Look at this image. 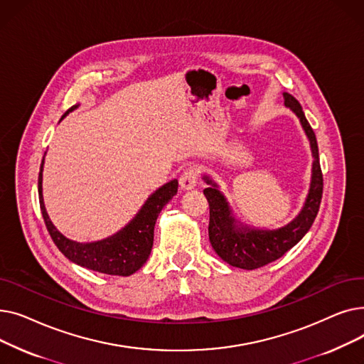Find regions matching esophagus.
Returning <instances> with one entry per match:
<instances>
[{
	"label": "esophagus",
	"instance_id": "obj_1",
	"mask_svg": "<svg viewBox=\"0 0 364 364\" xmlns=\"http://www.w3.org/2000/svg\"><path fill=\"white\" fill-rule=\"evenodd\" d=\"M198 169L195 166H188L183 171V174L180 176V186L184 190H190V188H195L198 184Z\"/></svg>",
	"mask_w": 364,
	"mask_h": 364
}]
</instances>
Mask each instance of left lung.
Masks as SVG:
<instances>
[{
  "mask_svg": "<svg viewBox=\"0 0 364 364\" xmlns=\"http://www.w3.org/2000/svg\"><path fill=\"white\" fill-rule=\"evenodd\" d=\"M284 105L288 106L296 117L307 134L313 151V176L310 192L305 199L301 213L289 223L277 230H258L247 225L237 224L232 215V209L225 198L218 190L217 184L209 178L203 180L211 186L203 190V195L209 203V242H211L217 255L237 269L255 270L269 262L279 259L288 252L310 230L313 225L323 195V174L318 161V147L316 134L302 112L299 102L289 92H283Z\"/></svg>",
  "mask_w": 364,
  "mask_h": 364,
  "instance_id": "obj_1",
  "label": "left lung"
}]
</instances>
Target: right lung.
Listing matches in <instances>:
<instances>
[{
    "mask_svg": "<svg viewBox=\"0 0 364 364\" xmlns=\"http://www.w3.org/2000/svg\"><path fill=\"white\" fill-rule=\"evenodd\" d=\"M78 107V105L72 106L62 117V119L72 110ZM43 165L38 177V195H40V206L47 230L59 247V251L72 262L85 267L88 270L99 272L112 276H129L140 270L143 264L147 261L151 246H153V232L155 224L162 208L177 195L178 181L172 180L164 184L153 193L146 203L141 206L137 215L134 217L122 230L107 239L80 243L65 237L50 221L44 199H43Z\"/></svg>",
    "mask_w": 364,
    "mask_h": 364,
    "instance_id": "add662e5",
    "label": "right lung"
}]
</instances>
